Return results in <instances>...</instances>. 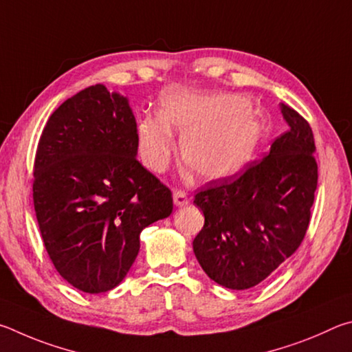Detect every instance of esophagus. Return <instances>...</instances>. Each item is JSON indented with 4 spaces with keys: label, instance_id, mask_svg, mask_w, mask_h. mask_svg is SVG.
<instances>
[{
    "label": "esophagus",
    "instance_id": "obj_1",
    "mask_svg": "<svg viewBox=\"0 0 352 352\" xmlns=\"http://www.w3.org/2000/svg\"><path fill=\"white\" fill-rule=\"evenodd\" d=\"M173 202H175L176 207L187 206L190 202L188 195L186 192H182V190H175V192H173Z\"/></svg>",
    "mask_w": 352,
    "mask_h": 352
}]
</instances>
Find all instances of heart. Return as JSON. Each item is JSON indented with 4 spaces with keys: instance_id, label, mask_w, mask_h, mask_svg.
Instances as JSON below:
<instances>
[{
    "instance_id": "1",
    "label": "heart",
    "mask_w": 352,
    "mask_h": 352,
    "mask_svg": "<svg viewBox=\"0 0 352 352\" xmlns=\"http://www.w3.org/2000/svg\"><path fill=\"white\" fill-rule=\"evenodd\" d=\"M171 128L184 135V162L201 179L223 181L254 157L263 117L243 96L170 86L160 96V114L142 117L138 125L139 153L148 168L162 171L168 165L175 150Z\"/></svg>"
}]
</instances>
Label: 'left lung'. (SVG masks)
I'll use <instances>...</instances> for the list:
<instances>
[{
	"label": "left lung",
	"mask_w": 352,
	"mask_h": 352,
	"mask_svg": "<svg viewBox=\"0 0 352 352\" xmlns=\"http://www.w3.org/2000/svg\"><path fill=\"white\" fill-rule=\"evenodd\" d=\"M289 131L260 162L195 196L204 227L193 252L210 278L233 291L260 285L303 241L317 188L312 129L297 111L280 103Z\"/></svg>",
	"instance_id": "1"
}]
</instances>
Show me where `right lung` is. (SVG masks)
<instances>
[{
  "instance_id": "add662e5",
  "label": "right lung",
  "mask_w": 352,
  "mask_h": 352,
  "mask_svg": "<svg viewBox=\"0 0 352 352\" xmlns=\"http://www.w3.org/2000/svg\"><path fill=\"white\" fill-rule=\"evenodd\" d=\"M128 97L104 85L67 98L49 117L34 164V207L47 255L86 294L120 285L140 232L173 212L171 192L138 159Z\"/></svg>"
}]
</instances>
